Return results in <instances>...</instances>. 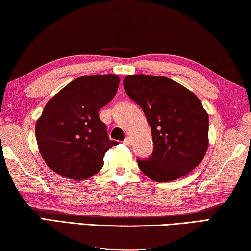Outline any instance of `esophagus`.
<instances>
[{"label": "esophagus", "instance_id": "obj_1", "mask_svg": "<svg viewBox=\"0 0 251 251\" xmlns=\"http://www.w3.org/2000/svg\"><path fill=\"white\" fill-rule=\"evenodd\" d=\"M123 143L126 144V146H131V139L129 137H126L125 140H123Z\"/></svg>", "mask_w": 251, "mask_h": 251}]
</instances>
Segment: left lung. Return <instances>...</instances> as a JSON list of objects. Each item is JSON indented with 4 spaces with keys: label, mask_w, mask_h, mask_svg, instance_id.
<instances>
[{
    "label": "left lung",
    "mask_w": 251,
    "mask_h": 251,
    "mask_svg": "<svg viewBox=\"0 0 251 251\" xmlns=\"http://www.w3.org/2000/svg\"><path fill=\"white\" fill-rule=\"evenodd\" d=\"M128 96L142 108L154 143L140 170L155 182H171L192 172L208 149V113L191 90L162 76L132 75L123 80Z\"/></svg>",
    "instance_id": "obj_1"
}]
</instances>
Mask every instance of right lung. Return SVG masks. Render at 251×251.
<instances>
[{"label":"right lung","mask_w":251,"mask_h":251,"mask_svg":"<svg viewBox=\"0 0 251 251\" xmlns=\"http://www.w3.org/2000/svg\"><path fill=\"white\" fill-rule=\"evenodd\" d=\"M117 75L75 79L46 103L35 126L38 150L48 168L81 181L98 173L103 156L117 141L110 140L99 110L117 94Z\"/></svg>","instance_id":"1"}]
</instances>
